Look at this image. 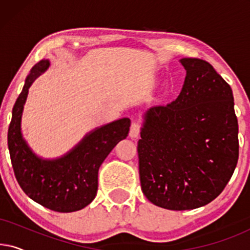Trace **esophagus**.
Listing matches in <instances>:
<instances>
[{
	"label": "esophagus",
	"instance_id": "34e87169",
	"mask_svg": "<svg viewBox=\"0 0 250 250\" xmlns=\"http://www.w3.org/2000/svg\"><path fill=\"white\" fill-rule=\"evenodd\" d=\"M140 132H141V125L139 123H133L131 126V129H129V136L131 138H138L140 135Z\"/></svg>",
	"mask_w": 250,
	"mask_h": 250
}]
</instances>
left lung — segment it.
<instances>
[{
    "instance_id": "8db88e82",
    "label": "left lung",
    "mask_w": 250,
    "mask_h": 250,
    "mask_svg": "<svg viewBox=\"0 0 250 250\" xmlns=\"http://www.w3.org/2000/svg\"><path fill=\"white\" fill-rule=\"evenodd\" d=\"M187 70L175 101L145 116L138 142L145 196L156 206L187 210L213 201L239 158L232 90L207 61L183 58Z\"/></svg>"
}]
</instances>
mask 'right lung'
<instances>
[{"label":"right lung","instance_id":"add662e5","mask_svg":"<svg viewBox=\"0 0 250 250\" xmlns=\"http://www.w3.org/2000/svg\"><path fill=\"white\" fill-rule=\"evenodd\" d=\"M49 66V60H42L30 70L13 105L8 146L15 176L23 192L51 210L71 213L87 206L97 196L99 167L115 146L126 139L131 121L122 118L97 128L62 158H39L22 139L20 121L28 88Z\"/></svg>","mask_w":250,"mask_h":250}]
</instances>
